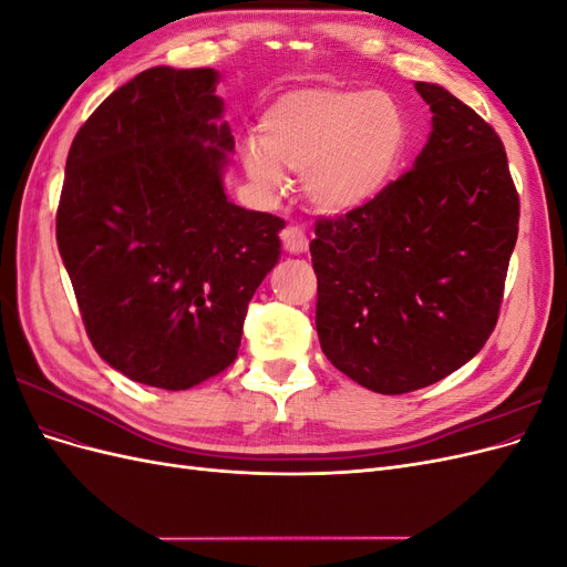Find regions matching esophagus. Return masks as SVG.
<instances>
[{
	"instance_id": "1",
	"label": "esophagus",
	"mask_w": 567,
	"mask_h": 567,
	"mask_svg": "<svg viewBox=\"0 0 567 567\" xmlns=\"http://www.w3.org/2000/svg\"><path fill=\"white\" fill-rule=\"evenodd\" d=\"M281 241H284L286 252H290V255H302L307 250V236L298 227H286L281 231Z\"/></svg>"
}]
</instances>
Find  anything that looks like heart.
Instances as JSON below:
<instances>
[{"instance_id": "b5f03b06", "label": "heart", "mask_w": 567, "mask_h": 567, "mask_svg": "<svg viewBox=\"0 0 567 567\" xmlns=\"http://www.w3.org/2000/svg\"><path fill=\"white\" fill-rule=\"evenodd\" d=\"M409 123L385 94L369 90L298 87L260 117V142L244 144L250 182L279 194L286 175H302L317 210L346 215L383 198L400 175Z\"/></svg>"}]
</instances>
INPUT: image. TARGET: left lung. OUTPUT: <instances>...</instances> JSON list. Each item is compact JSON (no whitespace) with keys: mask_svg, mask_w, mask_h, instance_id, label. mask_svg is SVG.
Masks as SVG:
<instances>
[{"mask_svg":"<svg viewBox=\"0 0 567 567\" xmlns=\"http://www.w3.org/2000/svg\"><path fill=\"white\" fill-rule=\"evenodd\" d=\"M433 130L375 203L319 219L317 333L329 362L381 394L433 385L483 350L499 317L520 203L496 132L433 82Z\"/></svg>","mask_w":567,"mask_h":567,"instance_id":"left-lung-1","label":"left lung"}]
</instances>
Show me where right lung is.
I'll use <instances>...</instances> for the list:
<instances>
[{"instance_id":"add662e5","label":"right lung","mask_w":567,"mask_h":567,"mask_svg":"<svg viewBox=\"0 0 567 567\" xmlns=\"http://www.w3.org/2000/svg\"><path fill=\"white\" fill-rule=\"evenodd\" d=\"M213 68L156 65L68 151L56 241L84 329L127 379L186 390L225 371L281 257L277 215L229 200L234 136Z\"/></svg>"}]
</instances>
